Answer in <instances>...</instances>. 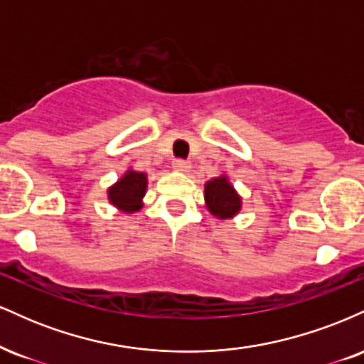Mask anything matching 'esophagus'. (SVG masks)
I'll use <instances>...</instances> for the list:
<instances>
[{"label":"esophagus","mask_w":364,"mask_h":364,"mask_svg":"<svg viewBox=\"0 0 364 364\" xmlns=\"http://www.w3.org/2000/svg\"><path fill=\"white\" fill-rule=\"evenodd\" d=\"M173 168L179 171V173H188V171L191 169V164L188 161H181V159H176V161H173Z\"/></svg>","instance_id":"1"}]
</instances>
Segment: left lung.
Listing matches in <instances>:
<instances>
[{"label": "left lung", "instance_id": "left-lung-1", "mask_svg": "<svg viewBox=\"0 0 364 364\" xmlns=\"http://www.w3.org/2000/svg\"><path fill=\"white\" fill-rule=\"evenodd\" d=\"M205 207L217 219H235L243 208V198L229 181L228 174L208 179L203 188Z\"/></svg>", "mask_w": 364, "mask_h": 364}]
</instances>
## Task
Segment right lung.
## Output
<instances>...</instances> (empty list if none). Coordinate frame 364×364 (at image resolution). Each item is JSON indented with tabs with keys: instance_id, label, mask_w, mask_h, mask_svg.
<instances>
[{
	"instance_id": "add662e5",
	"label": "right lung",
	"mask_w": 364,
	"mask_h": 364,
	"mask_svg": "<svg viewBox=\"0 0 364 364\" xmlns=\"http://www.w3.org/2000/svg\"><path fill=\"white\" fill-rule=\"evenodd\" d=\"M147 173L128 168L107 188V200L116 210L123 214H135L144 207V196L147 193Z\"/></svg>"
}]
</instances>
